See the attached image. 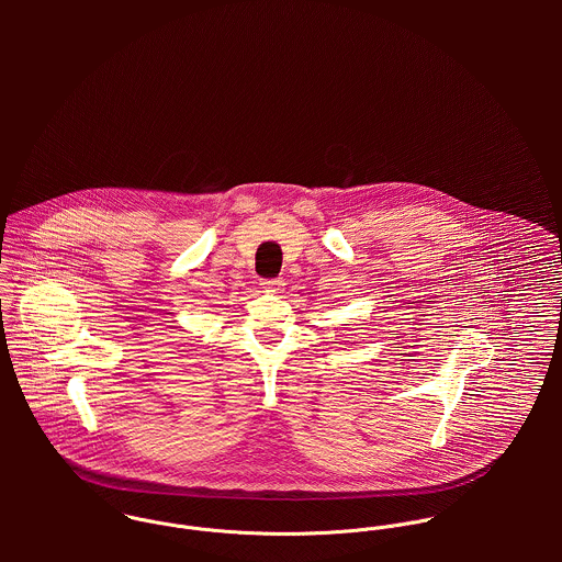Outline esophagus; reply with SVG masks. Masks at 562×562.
I'll return each instance as SVG.
<instances>
[{
    "label": "esophagus",
    "instance_id": "34e87169",
    "mask_svg": "<svg viewBox=\"0 0 562 562\" xmlns=\"http://www.w3.org/2000/svg\"><path fill=\"white\" fill-rule=\"evenodd\" d=\"M261 285H266V292L279 294V292H281V285H283V281H281V279H266Z\"/></svg>",
    "mask_w": 562,
    "mask_h": 562
}]
</instances>
